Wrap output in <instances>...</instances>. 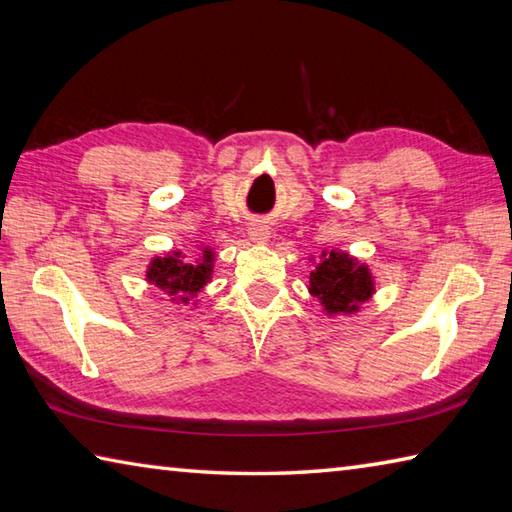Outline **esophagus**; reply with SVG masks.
Here are the masks:
<instances>
[{
    "label": "esophagus",
    "instance_id": "1",
    "mask_svg": "<svg viewBox=\"0 0 512 512\" xmlns=\"http://www.w3.org/2000/svg\"><path fill=\"white\" fill-rule=\"evenodd\" d=\"M249 236H252L254 243H267L269 227L263 225V223H252V225H249Z\"/></svg>",
    "mask_w": 512,
    "mask_h": 512
}]
</instances>
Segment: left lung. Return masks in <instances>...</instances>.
<instances>
[{
  "instance_id": "1",
  "label": "left lung",
  "mask_w": 512,
  "mask_h": 512,
  "mask_svg": "<svg viewBox=\"0 0 512 512\" xmlns=\"http://www.w3.org/2000/svg\"><path fill=\"white\" fill-rule=\"evenodd\" d=\"M309 283V291L322 300L329 314H351L358 302L373 294L367 267L338 252H329V256H325V260L311 271Z\"/></svg>"
}]
</instances>
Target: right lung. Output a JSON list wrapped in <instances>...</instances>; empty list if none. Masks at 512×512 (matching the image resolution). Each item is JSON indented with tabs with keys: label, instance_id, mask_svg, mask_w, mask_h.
I'll return each mask as SVG.
<instances>
[{
	"label": "right lung",
	"instance_id": "add662e5",
	"mask_svg": "<svg viewBox=\"0 0 512 512\" xmlns=\"http://www.w3.org/2000/svg\"><path fill=\"white\" fill-rule=\"evenodd\" d=\"M212 256L210 249H205L203 260L196 265L183 263L179 252L168 258H156L148 269V280L163 289H170V294H196L210 280ZM185 300L187 298H183V302Z\"/></svg>",
	"mask_w": 512,
	"mask_h": 512
}]
</instances>
